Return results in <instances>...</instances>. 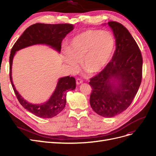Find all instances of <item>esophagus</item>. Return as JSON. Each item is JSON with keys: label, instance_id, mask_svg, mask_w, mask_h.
Wrapping results in <instances>:
<instances>
[{"label": "esophagus", "instance_id": "1", "mask_svg": "<svg viewBox=\"0 0 156 156\" xmlns=\"http://www.w3.org/2000/svg\"><path fill=\"white\" fill-rule=\"evenodd\" d=\"M82 83H83V80H82L80 79V78H77L76 79V84L77 85H80V84Z\"/></svg>", "mask_w": 156, "mask_h": 156}]
</instances>
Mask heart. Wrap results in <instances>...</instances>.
Instances as JSON below:
<instances>
[{
    "mask_svg": "<svg viewBox=\"0 0 156 156\" xmlns=\"http://www.w3.org/2000/svg\"><path fill=\"white\" fill-rule=\"evenodd\" d=\"M116 47L111 32L87 30L73 37L63 54L62 59L71 69H79L78 62L90 75L101 72L110 61Z\"/></svg>",
    "mask_w": 156,
    "mask_h": 156,
    "instance_id": "obj_1",
    "label": "heart"
}]
</instances>
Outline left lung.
Instances as JSON below:
<instances>
[{
  "mask_svg": "<svg viewBox=\"0 0 156 156\" xmlns=\"http://www.w3.org/2000/svg\"><path fill=\"white\" fill-rule=\"evenodd\" d=\"M108 24L116 38V51L105 68L90 80V103L97 114L111 118L132 104L141 84L143 59L129 31L118 22Z\"/></svg>",
  "mask_w": 156,
  "mask_h": 156,
  "instance_id": "8db88e82",
  "label": "left lung"
}]
</instances>
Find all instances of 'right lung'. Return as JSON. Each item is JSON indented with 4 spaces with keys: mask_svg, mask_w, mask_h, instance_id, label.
<instances>
[{
    "mask_svg": "<svg viewBox=\"0 0 156 156\" xmlns=\"http://www.w3.org/2000/svg\"><path fill=\"white\" fill-rule=\"evenodd\" d=\"M73 28V24L68 23L32 24L23 32L11 49L9 57V76L14 92L23 107L40 118H53L64 109L66 103V93L76 88V80L69 76L60 78L54 92L47 102L41 104H32L23 99L13 84L11 75L14 55L20 49L36 44L49 45L59 52L63 38Z\"/></svg>",
    "mask_w": 156,
    "mask_h": 156,
    "instance_id": "obj_1",
    "label": "right lung"
}]
</instances>
